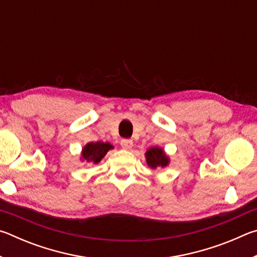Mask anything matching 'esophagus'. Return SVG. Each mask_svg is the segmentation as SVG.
<instances>
[{
    "label": "esophagus",
    "mask_w": 257,
    "mask_h": 257,
    "mask_svg": "<svg viewBox=\"0 0 257 257\" xmlns=\"http://www.w3.org/2000/svg\"><path fill=\"white\" fill-rule=\"evenodd\" d=\"M120 144H121V147H122V149L130 150L133 147L134 143H133L132 139H121Z\"/></svg>",
    "instance_id": "esophagus-1"
}]
</instances>
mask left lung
Instances as JSON below:
<instances>
[{
    "label": "left lung",
    "instance_id": "8db88e82",
    "mask_svg": "<svg viewBox=\"0 0 257 257\" xmlns=\"http://www.w3.org/2000/svg\"><path fill=\"white\" fill-rule=\"evenodd\" d=\"M146 162L152 169H156L158 167L168 165L169 159L164 154L163 150H161L160 147H152L146 152Z\"/></svg>",
    "mask_w": 257,
    "mask_h": 257
}]
</instances>
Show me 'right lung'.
<instances>
[{"instance_id": "obj_1", "label": "right lung", "mask_w": 257, "mask_h": 257, "mask_svg": "<svg viewBox=\"0 0 257 257\" xmlns=\"http://www.w3.org/2000/svg\"><path fill=\"white\" fill-rule=\"evenodd\" d=\"M111 149L112 145L108 143H89L82 150V160L89 164L98 163Z\"/></svg>"}]
</instances>
